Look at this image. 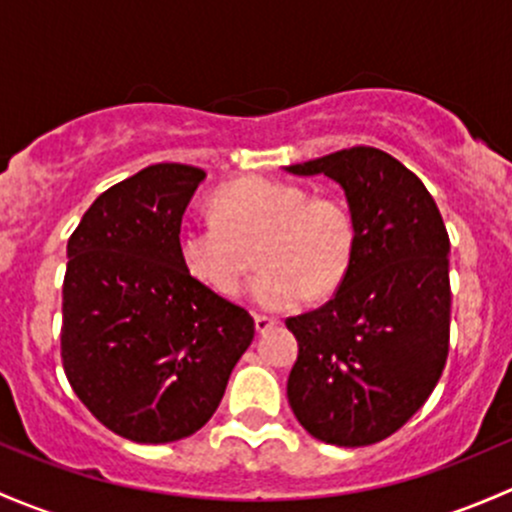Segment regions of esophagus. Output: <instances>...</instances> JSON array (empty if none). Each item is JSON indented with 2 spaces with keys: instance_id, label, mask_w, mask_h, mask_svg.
<instances>
[{
  "instance_id": "obj_1",
  "label": "esophagus",
  "mask_w": 512,
  "mask_h": 512,
  "mask_svg": "<svg viewBox=\"0 0 512 512\" xmlns=\"http://www.w3.org/2000/svg\"><path fill=\"white\" fill-rule=\"evenodd\" d=\"M254 323H256V333H266V330H271L273 325H276V320L268 318V315H256Z\"/></svg>"
}]
</instances>
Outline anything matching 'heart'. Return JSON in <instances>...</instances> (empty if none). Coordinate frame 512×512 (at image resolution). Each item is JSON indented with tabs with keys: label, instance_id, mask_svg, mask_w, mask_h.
I'll return each instance as SVG.
<instances>
[{
	"label": "heart",
	"instance_id": "obj_1",
	"mask_svg": "<svg viewBox=\"0 0 512 512\" xmlns=\"http://www.w3.org/2000/svg\"><path fill=\"white\" fill-rule=\"evenodd\" d=\"M214 217H189L177 229L184 271L202 288L234 298L256 247L261 273L251 298L263 310H291L330 295L347 278L357 249L350 209L333 197H308L300 187L251 177L219 189Z\"/></svg>",
	"mask_w": 512,
	"mask_h": 512
}]
</instances>
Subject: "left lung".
<instances>
[{"label":"left lung","mask_w":512,"mask_h":512,"mask_svg":"<svg viewBox=\"0 0 512 512\" xmlns=\"http://www.w3.org/2000/svg\"><path fill=\"white\" fill-rule=\"evenodd\" d=\"M286 170L335 179L357 231L350 273L333 300L286 320L298 340L288 402L325 444H377L424 407L446 367L449 234L424 182L377 147Z\"/></svg>","instance_id":"obj_1"}]
</instances>
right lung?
I'll use <instances>...</instances> for the list:
<instances>
[{
  "label": "right lung",
  "mask_w": 512,
  "mask_h": 512,
  "mask_svg": "<svg viewBox=\"0 0 512 512\" xmlns=\"http://www.w3.org/2000/svg\"><path fill=\"white\" fill-rule=\"evenodd\" d=\"M204 177L179 162L145 167L105 189L68 239L63 372L100 424L138 444L202 429L256 333L179 261L177 229Z\"/></svg>",
  "instance_id": "obj_1"
}]
</instances>
